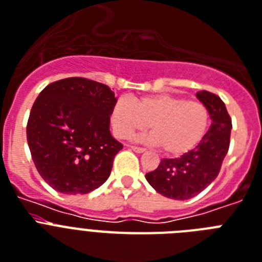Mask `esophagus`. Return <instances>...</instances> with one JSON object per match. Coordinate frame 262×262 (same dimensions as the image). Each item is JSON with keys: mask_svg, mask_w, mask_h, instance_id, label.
<instances>
[{"mask_svg": "<svg viewBox=\"0 0 262 262\" xmlns=\"http://www.w3.org/2000/svg\"><path fill=\"white\" fill-rule=\"evenodd\" d=\"M132 149L135 150V152H137V153H144L145 152V148H140V146H130Z\"/></svg>", "mask_w": 262, "mask_h": 262, "instance_id": "1", "label": "esophagus"}]
</instances>
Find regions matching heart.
<instances>
[{
	"label": "heart",
	"instance_id": "heart-1",
	"mask_svg": "<svg viewBox=\"0 0 262 262\" xmlns=\"http://www.w3.org/2000/svg\"><path fill=\"white\" fill-rule=\"evenodd\" d=\"M149 124L150 142L161 145L169 156H182L205 138L210 113L202 102L165 93L141 97L136 102L120 98L113 106L112 126L117 137L132 138Z\"/></svg>",
	"mask_w": 262,
	"mask_h": 262
}]
</instances>
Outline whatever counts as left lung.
<instances>
[{"mask_svg":"<svg viewBox=\"0 0 262 262\" xmlns=\"http://www.w3.org/2000/svg\"><path fill=\"white\" fill-rule=\"evenodd\" d=\"M196 98L207 107L211 120L205 138L178 159H163L155 171L145 175L157 192L176 201L196 196L215 180L230 144L231 120L222 99L205 90L198 91Z\"/></svg>","mask_w":262,"mask_h":262,"instance_id":"8db88e82","label":"left lung"}]
</instances>
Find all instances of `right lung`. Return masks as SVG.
Returning a JSON list of instances; mask_svg holds the SVG:
<instances>
[{
	"label": "right lung",
	"instance_id": "obj_1",
	"mask_svg": "<svg viewBox=\"0 0 262 262\" xmlns=\"http://www.w3.org/2000/svg\"><path fill=\"white\" fill-rule=\"evenodd\" d=\"M117 98L103 83L66 78L36 98L27 125L32 160L54 190L89 193L107 180L122 149L110 133Z\"/></svg>",
	"mask_w": 262,
	"mask_h": 262
}]
</instances>
